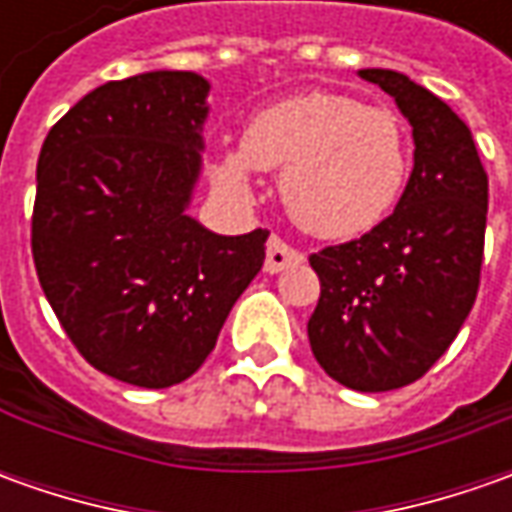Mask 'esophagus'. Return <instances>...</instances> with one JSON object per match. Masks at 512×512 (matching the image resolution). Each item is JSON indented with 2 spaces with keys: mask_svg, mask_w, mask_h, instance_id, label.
<instances>
[{
  "mask_svg": "<svg viewBox=\"0 0 512 512\" xmlns=\"http://www.w3.org/2000/svg\"><path fill=\"white\" fill-rule=\"evenodd\" d=\"M305 256L296 250V247H290L285 239H279V236H270V242H267V256H265V270L267 273H279V270H285L290 265H299Z\"/></svg>",
  "mask_w": 512,
  "mask_h": 512,
  "instance_id": "34e87169",
  "label": "esophagus"
}]
</instances>
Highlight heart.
I'll return each instance as SVG.
<instances>
[{"label": "heart", "mask_w": 512, "mask_h": 512, "mask_svg": "<svg viewBox=\"0 0 512 512\" xmlns=\"http://www.w3.org/2000/svg\"><path fill=\"white\" fill-rule=\"evenodd\" d=\"M273 170L290 219L322 239H350L384 222L410 176L402 119L333 90L285 96L250 116L242 148L222 150L213 179L247 193Z\"/></svg>", "instance_id": "obj_1"}]
</instances>
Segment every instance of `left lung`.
<instances>
[{"instance_id": "left-lung-1", "label": "left lung", "mask_w": 512, "mask_h": 512, "mask_svg": "<svg viewBox=\"0 0 512 512\" xmlns=\"http://www.w3.org/2000/svg\"><path fill=\"white\" fill-rule=\"evenodd\" d=\"M413 128V173L396 210L362 239L310 256L322 296L307 322L316 362L350 390L422 379L479 293L487 173L470 128L404 73L359 70Z\"/></svg>"}]
</instances>
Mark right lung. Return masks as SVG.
<instances>
[{"instance_id":"right-lung-1","label":"right lung","mask_w":512,"mask_h":512,"mask_svg":"<svg viewBox=\"0 0 512 512\" xmlns=\"http://www.w3.org/2000/svg\"><path fill=\"white\" fill-rule=\"evenodd\" d=\"M210 82L150 70L90 90L50 128L30 247L39 285L96 370L136 387L193 376L265 262L267 230L187 216Z\"/></svg>"}]
</instances>
